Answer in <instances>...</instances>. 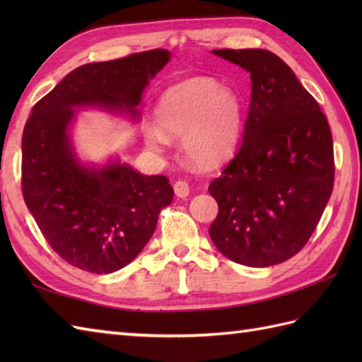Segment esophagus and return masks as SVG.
Instances as JSON below:
<instances>
[{"label": "esophagus", "instance_id": "obj_1", "mask_svg": "<svg viewBox=\"0 0 362 362\" xmlns=\"http://www.w3.org/2000/svg\"><path fill=\"white\" fill-rule=\"evenodd\" d=\"M174 193H175L177 197L187 199L188 194H189V185H188L187 182H183V180L175 182L174 183Z\"/></svg>", "mask_w": 362, "mask_h": 362}]
</instances>
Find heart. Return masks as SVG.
<instances>
[{
  "instance_id": "obj_1",
  "label": "heart",
  "mask_w": 362,
  "mask_h": 362,
  "mask_svg": "<svg viewBox=\"0 0 362 362\" xmlns=\"http://www.w3.org/2000/svg\"><path fill=\"white\" fill-rule=\"evenodd\" d=\"M157 124L144 127V141L163 152L169 138L180 136L182 152L202 168L222 165L240 143L244 104L232 87L213 78H191L169 87L156 105Z\"/></svg>"
}]
</instances>
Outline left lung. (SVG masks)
<instances>
[{"instance_id":"1","label":"left lung","mask_w":362,"mask_h":362,"mask_svg":"<svg viewBox=\"0 0 362 362\" xmlns=\"http://www.w3.org/2000/svg\"><path fill=\"white\" fill-rule=\"evenodd\" d=\"M211 52L250 73L252 93L240 149L209 187L219 206L209 233L238 264H280L308 243L332 196L328 121L274 52Z\"/></svg>"}]
</instances>
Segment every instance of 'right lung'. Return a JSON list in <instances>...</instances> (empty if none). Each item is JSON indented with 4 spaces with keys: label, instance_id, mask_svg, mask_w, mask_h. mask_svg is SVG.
I'll return each mask as SVG.
<instances>
[{
    "label": "right lung",
    "instance_id": "obj_1",
    "mask_svg": "<svg viewBox=\"0 0 362 362\" xmlns=\"http://www.w3.org/2000/svg\"><path fill=\"white\" fill-rule=\"evenodd\" d=\"M169 59V51L152 49L82 65L40 99L26 121L23 197L52 250L82 271L112 274L134 261L174 189L168 177L144 175L118 158L83 163L71 140L76 110L140 121L143 91Z\"/></svg>",
    "mask_w": 362,
    "mask_h": 362
}]
</instances>
